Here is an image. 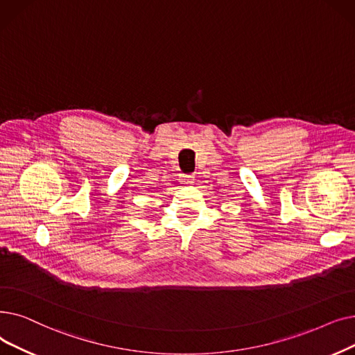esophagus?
I'll return each instance as SVG.
<instances>
[{
    "label": "esophagus",
    "mask_w": 355,
    "mask_h": 355,
    "mask_svg": "<svg viewBox=\"0 0 355 355\" xmlns=\"http://www.w3.org/2000/svg\"><path fill=\"white\" fill-rule=\"evenodd\" d=\"M193 175H183V178H182V182L183 183H187V184H191V183H193Z\"/></svg>",
    "instance_id": "obj_1"
}]
</instances>
